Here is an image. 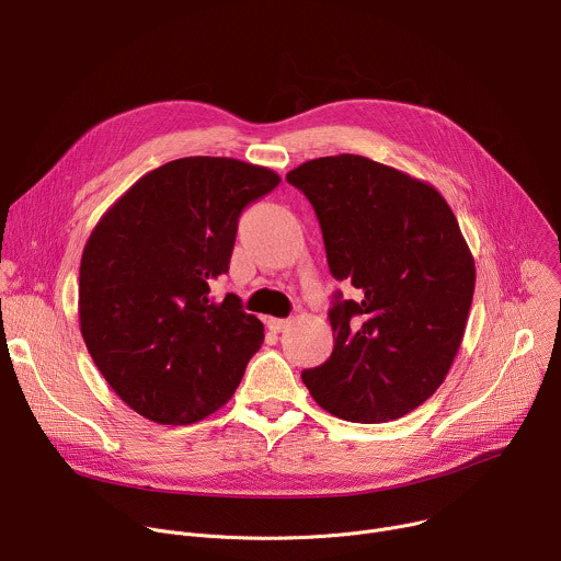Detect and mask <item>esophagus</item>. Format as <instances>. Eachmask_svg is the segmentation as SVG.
Segmentation results:
<instances>
[{
	"label": "esophagus",
	"mask_w": 561,
	"mask_h": 561,
	"mask_svg": "<svg viewBox=\"0 0 561 561\" xmlns=\"http://www.w3.org/2000/svg\"><path fill=\"white\" fill-rule=\"evenodd\" d=\"M267 328L278 334V332H285L289 328V321L287 319H267Z\"/></svg>",
	"instance_id": "1"
}]
</instances>
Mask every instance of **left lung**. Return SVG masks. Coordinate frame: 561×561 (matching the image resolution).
Listing matches in <instances>:
<instances>
[{"label":"left lung","mask_w":561,"mask_h":561,"mask_svg":"<svg viewBox=\"0 0 561 561\" xmlns=\"http://www.w3.org/2000/svg\"><path fill=\"white\" fill-rule=\"evenodd\" d=\"M287 182L312 203L336 291L330 358L302 383L334 416L386 423L444 383L474 294V259L432 184L363 156L307 160Z\"/></svg>","instance_id":"left-lung-1"}]
</instances>
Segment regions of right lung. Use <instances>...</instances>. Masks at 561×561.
<instances>
[{
  "label": "right lung",
  "mask_w": 561,
  "mask_h": 561,
  "mask_svg": "<svg viewBox=\"0 0 561 561\" xmlns=\"http://www.w3.org/2000/svg\"><path fill=\"white\" fill-rule=\"evenodd\" d=\"M280 182L233 158L171 160L119 196L80 263V330L91 358L131 410L190 425L236 392L265 339L240 298H214L229 272L240 211Z\"/></svg>",
  "instance_id": "right-lung-1"
}]
</instances>
